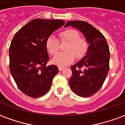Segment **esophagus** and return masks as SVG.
<instances>
[{
	"instance_id": "obj_1",
	"label": "esophagus",
	"mask_w": 125,
	"mask_h": 125,
	"mask_svg": "<svg viewBox=\"0 0 125 125\" xmlns=\"http://www.w3.org/2000/svg\"><path fill=\"white\" fill-rule=\"evenodd\" d=\"M58 69H59V71H62V70H63V69H64V68H63V67H59V68H58Z\"/></svg>"
}]
</instances>
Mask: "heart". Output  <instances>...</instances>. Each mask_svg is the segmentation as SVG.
Returning a JSON list of instances; mask_svg holds the SVG:
<instances>
[{"label":"heart","instance_id":"heart-1","mask_svg":"<svg viewBox=\"0 0 125 125\" xmlns=\"http://www.w3.org/2000/svg\"><path fill=\"white\" fill-rule=\"evenodd\" d=\"M61 41H67L65 47L67 52L60 53L54 57L52 62L59 67H64L73 62L75 56L77 59H81L86 53L88 44L84 39L80 37L78 31L73 29H68L60 33ZM45 47L49 53L55 55L59 49V41L54 37H49L45 42Z\"/></svg>","mask_w":125,"mask_h":125}]
</instances>
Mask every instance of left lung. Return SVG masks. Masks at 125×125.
<instances>
[{
	"instance_id": "8db88e82",
	"label": "left lung",
	"mask_w": 125,
	"mask_h": 125,
	"mask_svg": "<svg viewBox=\"0 0 125 125\" xmlns=\"http://www.w3.org/2000/svg\"><path fill=\"white\" fill-rule=\"evenodd\" d=\"M68 26L78 29L89 44L86 55L71 67L70 86L79 96H90L99 90L106 78L109 70V47L102 33L86 21H68L64 27Z\"/></svg>"
}]
</instances>
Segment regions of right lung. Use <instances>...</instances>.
<instances>
[{"instance_id": "obj_1", "label": "right lung", "mask_w": 125, "mask_h": 125, "mask_svg": "<svg viewBox=\"0 0 125 125\" xmlns=\"http://www.w3.org/2000/svg\"><path fill=\"white\" fill-rule=\"evenodd\" d=\"M65 23L63 20L36 19L15 33L9 47V68L21 91L38 98L49 91L58 72L56 65L47 66V39Z\"/></svg>"}]
</instances>
